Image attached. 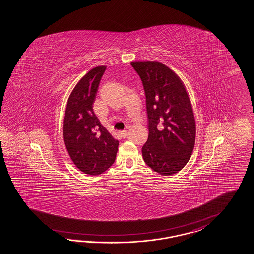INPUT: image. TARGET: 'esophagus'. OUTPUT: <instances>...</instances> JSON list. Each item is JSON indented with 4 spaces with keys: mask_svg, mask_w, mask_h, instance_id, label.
<instances>
[{
    "mask_svg": "<svg viewBox=\"0 0 254 254\" xmlns=\"http://www.w3.org/2000/svg\"><path fill=\"white\" fill-rule=\"evenodd\" d=\"M120 135H121V137H127V130L120 131Z\"/></svg>",
    "mask_w": 254,
    "mask_h": 254,
    "instance_id": "obj_1",
    "label": "esophagus"
}]
</instances>
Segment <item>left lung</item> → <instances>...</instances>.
<instances>
[{"label": "left lung", "mask_w": 254, "mask_h": 254, "mask_svg": "<svg viewBox=\"0 0 254 254\" xmlns=\"http://www.w3.org/2000/svg\"><path fill=\"white\" fill-rule=\"evenodd\" d=\"M144 88L148 140L145 163L160 175L180 171L191 156L196 124L190 100L179 75L155 61L131 62Z\"/></svg>", "instance_id": "1"}]
</instances>
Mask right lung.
Masks as SVG:
<instances>
[{
  "label": "right lung",
  "instance_id": "obj_1",
  "mask_svg": "<svg viewBox=\"0 0 254 254\" xmlns=\"http://www.w3.org/2000/svg\"><path fill=\"white\" fill-rule=\"evenodd\" d=\"M105 69L103 65L91 69L75 85L64 120V140L69 156L80 171L92 176L106 171L115 163L119 144L93 111Z\"/></svg>",
  "mask_w": 254,
  "mask_h": 254
}]
</instances>
